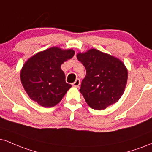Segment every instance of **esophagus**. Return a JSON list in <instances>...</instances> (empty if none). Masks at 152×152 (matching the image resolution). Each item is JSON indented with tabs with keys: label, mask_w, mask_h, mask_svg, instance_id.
<instances>
[{
	"label": "esophagus",
	"mask_w": 152,
	"mask_h": 152,
	"mask_svg": "<svg viewBox=\"0 0 152 152\" xmlns=\"http://www.w3.org/2000/svg\"><path fill=\"white\" fill-rule=\"evenodd\" d=\"M80 80L78 79V78H77V79H76V80L73 83L72 85H73V86H75V87H78V86L80 85Z\"/></svg>",
	"instance_id": "obj_1"
}]
</instances>
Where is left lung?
Segmentation results:
<instances>
[{"instance_id":"obj_1","label":"left lung","mask_w":152,"mask_h":152,"mask_svg":"<svg viewBox=\"0 0 152 152\" xmlns=\"http://www.w3.org/2000/svg\"><path fill=\"white\" fill-rule=\"evenodd\" d=\"M86 70L80 92L92 109L102 110L116 102L124 93L128 71L121 61L96 49L78 53Z\"/></svg>"}]
</instances>
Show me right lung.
Masks as SVG:
<instances>
[{"mask_svg":"<svg viewBox=\"0 0 152 152\" xmlns=\"http://www.w3.org/2000/svg\"><path fill=\"white\" fill-rule=\"evenodd\" d=\"M73 50L50 48L27 60L20 74L21 81L32 100L44 107H54L62 100L72 85L65 81L61 65L74 55Z\"/></svg>","mask_w":152,"mask_h":152,"instance_id":"1","label":"right lung"}]
</instances>
